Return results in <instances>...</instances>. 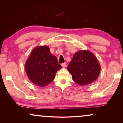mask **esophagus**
Instances as JSON below:
<instances>
[{
  "instance_id": "1",
  "label": "esophagus",
  "mask_w": 123,
  "mask_h": 123,
  "mask_svg": "<svg viewBox=\"0 0 123 123\" xmlns=\"http://www.w3.org/2000/svg\"><path fill=\"white\" fill-rule=\"evenodd\" d=\"M61 66H62V67L65 68V67H67V63H62V64H61Z\"/></svg>"
}]
</instances>
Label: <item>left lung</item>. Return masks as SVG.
Segmentation results:
<instances>
[{
  "instance_id": "left-lung-1",
  "label": "left lung",
  "mask_w": 123,
  "mask_h": 123,
  "mask_svg": "<svg viewBox=\"0 0 123 123\" xmlns=\"http://www.w3.org/2000/svg\"><path fill=\"white\" fill-rule=\"evenodd\" d=\"M67 69L74 81L80 86L94 82L99 76L101 67L91 51L81 50L74 54Z\"/></svg>"
}]
</instances>
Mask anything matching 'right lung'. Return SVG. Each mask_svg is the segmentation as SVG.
Returning a JSON list of instances; mask_svg holds the SVG:
<instances>
[{
	"instance_id": "right-lung-1",
	"label": "right lung",
	"mask_w": 123,
	"mask_h": 123,
	"mask_svg": "<svg viewBox=\"0 0 123 123\" xmlns=\"http://www.w3.org/2000/svg\"><path fill=\"white\" fill-rule=\"evenodd\" d=\"M61 68L56 57L51 54L47 45L35 47L25 63L29 79L40 87L49 85L54 80L57 70Z\"/></svg>"
}]
</instances>
